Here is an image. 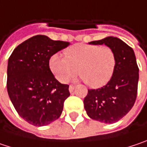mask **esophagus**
<instances>
[{
  "label": "esophagus",
  "instance_id": "obj_1",
  "mask_svg": "<svg viewBox=\"0 0 147 147\" xmlns=\"http://www.w3.org/2000/svg\"><path fill=\"white\" fill-rule=\"evenodd\" d=\"M74 89H75V86H72V85H71V86H69V91H70V92H72V91H74Z\"/></svg>",
  "mask_w": 147,
  "mask_h": 147
}]
</instances>
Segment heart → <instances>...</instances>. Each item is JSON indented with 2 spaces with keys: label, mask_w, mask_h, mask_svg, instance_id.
Wrapping results in <instances>:
<instances>
[{
  "label": "heart",
  "mask_w": 147,
  "mask_h": 147,
  "mask_svg": "<svg viewBox=\"0 0 147 147\" xmlns=\"http://www.w3.org/2000/svg\"><path fill=\"white\" fill-rule=\"evenodd\" d=\"M65 56L56 53L51 56L49 66L56 78L67 82L77 71L91 87H100L111 78L116 56L111 48L93 44H76L65 49Z\"/></svg>",
  "instance_id": "obj_1"
}]
</instances>
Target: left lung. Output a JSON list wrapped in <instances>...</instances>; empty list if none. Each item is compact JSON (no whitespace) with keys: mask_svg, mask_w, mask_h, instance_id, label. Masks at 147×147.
<instances>
[{"mask_svg":"<svg viewBox=\"0 0 147 147\" xmlns=\"http://www.w3.org/2000/svg\"><path fill=\"white\" fill-rule=\"evenodd\" d=\"M106 45L116 56V66L108 83L96 90H88L84 99V107L88 117L100 122H117L131 111L137 95L139 69L133 49L123 40L107 36L89 42Z\"/></svg>","mask_w":147,"mask_h":147,"instance_id":"1","label":"left lung"}]
</instances>
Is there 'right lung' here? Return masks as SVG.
<instances>
[{"label":"right lung","mask_w":147,"mask_h":147,"mask_svg":"<svg viewBox=\"0 0 147 147\" xmlns=\"http://www.w3.org/2000/svg\"><path fill=\"white\" fill-rule=\"evenodd\" d=\"M69 42L37 35L16 48L8 60L7 91L20 117L30 125L43 126L61 117L69 86L58 82L51 71V56Z\"/></svg>","instance_id":"obj_1"}]
</instances>
